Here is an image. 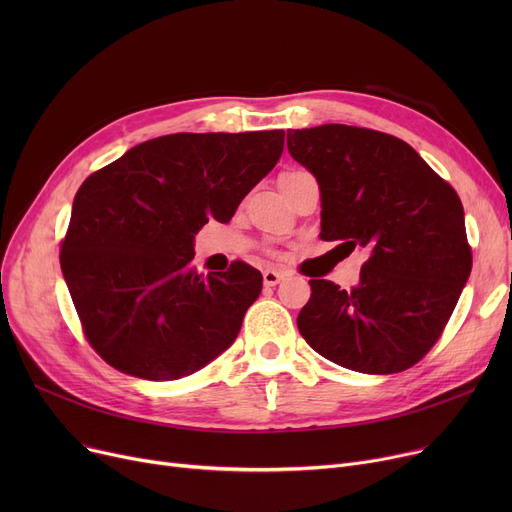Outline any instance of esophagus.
Wrapping results in <instances>:
<instances>
[{
	"mask_svg": "<svg viewBox=\"0 0 512 512\" xmlns=\"http://www.w3.org/2000/svg\"><path fill=\"white\" fill-rule=\"evenodd\" d=\"M282 280H284V272H280V270H265L263 272V284L265 286H276Z\"/></svg>",
	"mask_w": 512,
	"mask_h": 512,
	"instance_id": "1",
	"label": "esophagus"
}]
</instances>
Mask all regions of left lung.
Here are the masks:
<instances>
[{
  "instance_id": "left-lung-1",
  "label": "left lung",
  "mask_w": 512,
  "mask_h": 512,
  "mask_svg": "<svg viewBox=\"0 0 512 512\" xmlns=\"http://www.w3.org/2000/svg\"><path fill=\"white\" fill-rule=\"evenodd\" d=\"M286 145L319 184L321 240L369 253L351 290L309 280L301 336L353 371L413 367L440 338L471 274L459 195L386 132L324 124L288 130Z\"/></svg>"
}]
</instances>
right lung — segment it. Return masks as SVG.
Listing matches in <instances>:
<instances>
[{
  "instance_id": "right-lung-1",
  "label": "right lung",
  "mask_w": 512,
  "mask_h": 512,
  "mask_svg": "<svg viewBox=\"0 0 512 512\" xmlns=\"http://www.w3.org/2000/svg\"><path fill=\"white\" fill-rule=\"evenodd\" d=\"M282 149L284 130L176 132L128 149L78 188L60 265L105 363L178 380L236 340L263 278L245 261L199 274L195 234L209 218L230 222Z\"/></svg>"
}]
</instances>
